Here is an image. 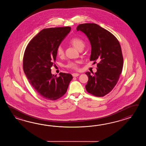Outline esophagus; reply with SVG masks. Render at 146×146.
Masks as SVG:
<instances>
[{"label":"esophagus","mask_w":146,"mask_h":146,"mask_svg":"<svg viewBox=\"0 0 146 146\" xmlns=\"http://www.w3.org/2000/svg\"><path fill=\"white\" fill-rule=\"evenodd\" d=\"M72 75L73 77H78L79 75V74H78V73H74V74H72Z\"/></svg>","instance_id":"esophagus-1"}]
</instances>
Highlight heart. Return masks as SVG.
I'll use <instances>...</instances> for the list:
<instances>
[{
    "instance_id": "obj_1",
    "label": "heart",
    "mask_w": 146,
    "mask_h": 146,
    "mask_svg": "<svg viewBox=\"0 0 146 146\" xmlns=\"http://www.w3.org/2000/svg\"><path fill=\"white\" fill-rule=\"evenodd\" d=\"M70 43L72 44L74 46L77 50H80L84 49V40L79 38L74 37L70 40ZM57 54L59 56L64 55V50L62 46H59L57 48ZM66 67L68 68L76 69L78 68L77 62H69L66 65Z\"/></svg>"
}]
</instances>
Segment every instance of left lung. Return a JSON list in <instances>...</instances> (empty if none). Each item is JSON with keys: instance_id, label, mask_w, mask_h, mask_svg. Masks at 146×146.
I'll return each instance as SVG.
<instances>
[{"instance_id": "left-lung-1", "label": "left lung", "mask_w": 146, "mask_h": 146, "mask_svg": "<svg viewBox=\"0 0 146 146\" xmlns=\"http://www.w3.org/2000/svg\"><path fill=\"white\" fill-rule=\"evenodd\" d=\"M77 31L83 32L89 40L90 60L99 62L95 74L86 72L89 79L86 89L93 96H104L115 87L122 72L123 57L121 45L114 35L95 23L79 25Z\"/></svg>"}]
</instances>
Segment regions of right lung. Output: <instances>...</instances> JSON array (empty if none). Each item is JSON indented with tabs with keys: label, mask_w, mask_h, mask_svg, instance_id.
Listing matches in <instances>:
<instances>
[{
	"label": "right lung",
	"mask_w": 146,
	"mask_h": 146,
	"mask_svg": "<svg viewBox=\"0 0 146 146\" xmlns=\"http://www.w3.org/2000/svg\"><path fill=\"white\" fill-rule=\"evenodd\" d=\"M69 27L45 29L28 44L25 50L23 68L29 83L45 99L55 100L65 94L72 79L71 74H52L57 48L70 32Z\"/></svg>",
	"instance_id": "add662e5"
}]
</instances>
